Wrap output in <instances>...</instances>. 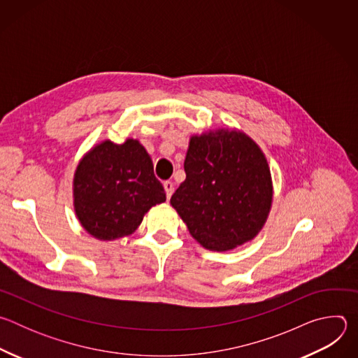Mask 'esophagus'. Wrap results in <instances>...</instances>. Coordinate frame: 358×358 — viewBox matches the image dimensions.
<instances>
[{
    "label": "esophagus",
    "mask_w": 358,
    "mask_h": 358,
    "mask_svg": "<svg viewBox=\"0 0 358 358\" xmlns=\"http://www.w3.org/2000/svg\"><path fill=\"white\" fill-rule=\"evenodd\" d=\"M163 185H164V189H166L167 199H170L171 195H173V192H174V184H173L171 181H166Z\"/></svg>",
    "instance_id": "34e87169"
}]
</instances>
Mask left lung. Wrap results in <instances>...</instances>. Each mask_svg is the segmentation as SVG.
<instances>
[{
	"label": "left lung",
	"mask_w": 358,
	"mask_h": 358,
	"mask_svg": "<svg viewBox=\"0 0 358 358\" xmlns=\"http://www.w3.org/2000/svg\"><path fill=\"white\" fill-rule=\"evenodd\" d=\"M184 170L170 202L199 245L227 252L258 236L272 208L273 182L257 141L235 127L192 134Z\"/></svg>",
	"instance_id": "1"
}]
</instances>
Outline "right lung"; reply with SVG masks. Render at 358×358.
<instances>
[{"mask_svg":"<svg viewBox=\"0 0 358 358\" xmlns=\"http://www.w3.org/2000/svg\"><path fill=\"white\" fill-rule=\"evenodd\" d=\"M73 210L83 229L99 241L131 235L152 206L166 201L144 145L127 137L106 138L79 160L73 181Z\"/></svg>","mask_w":358,"mask_h":358,"instance_id":"right-lung-1","label":"right lung"}]
</instances>
